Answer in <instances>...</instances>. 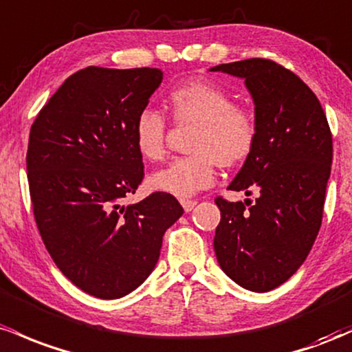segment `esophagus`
Listing matches in <instances>:
<instances>
[{
	"instance_id": "obj_1",
	"label": "esophagus",
	"mask_w": 352,
	"mask_h": 352,
	"mask_svg": "<svg viewBox=\"0 0 352 352\" xmlns=\"http://www.w3.org/2000/svg\"><path fill=\"white\" fill-rule=\"evenodd\" d=\"M181 206L184 208V211L189 212V211H192V209H195L196 201H192V199H183V201H181Z\"/></svg>"
}]
</instances>
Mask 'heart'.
Returning a JSON list of instances; mask_svg holds the SVG:
<instances>
[{
	"mask_svg": "<svg viewBox=\"0 0 352 352\" xmlns=\"http://www.w3.org/2000/svg\"><path fill=\"white\" fill-rule=\"evenodd\" d=\"M176 124H195L189 156L176 157L149 176V186L176 197H191L214 183L216 166L236 168L254 151L258 128L254 118L234 106L231 94L216 82L189 80L166 96ZM133 141L146 161H160L166 151V121L160 113L143 109L133 124Z\"/></svg>",
	"mask_w": 352,
	"mask_h": 352,
	"instance_id": "1",
	"label": "heart"
}]
</instances>
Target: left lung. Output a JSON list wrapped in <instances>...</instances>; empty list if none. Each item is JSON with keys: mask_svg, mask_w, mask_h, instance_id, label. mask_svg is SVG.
<instances>
[{"mask_svg": "<svg viewBox=\"0 0 352 352\" xmlns=\"http://www.w3.org/2000/svg\"><path fill=\"white\" fill-rule=\"evenodd\" d=\"M243 78L254 101V151L229 184L252 203L216 197L214 252L229 278L266 293L286 283L313 248L322 221L333 136L321 102L293 71L251 58L211 68Z\"/></svg>", "mask_w": 352, "mask_h": 352, "instance_id": "8db88e82", "label": "left lung"}]
</instances>
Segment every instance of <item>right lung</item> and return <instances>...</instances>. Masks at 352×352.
Returning a JSON list of instances; mask_svg holds the SVG:
<instances>
[{
  "instance_id": "add662e5",
  "label": "right lung",
  "mask_w": 352,
  "mask_h": 352,
  "mask_svg": "<svg viewBox=\"0 0 352 352\" xmlns=\"http://www.w3.org/2000/svg\"><path fill=\"white\" fill-rule=\"evenodd\" d=\"M161 81L156 68L88 66L31 126L26 169L39 234L59 271L94 298H123L144 283L184 212L161 191L121 204L144 177L133 124Z\"/></svg>"
}]
</instances>
